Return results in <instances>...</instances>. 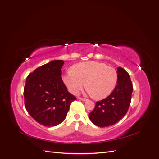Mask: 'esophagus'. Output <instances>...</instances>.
Segmentation results:
<instances>
[{"instance_id":"1","label":"esophagus","mask_w":159,"mask_h":159,"mask_svg":"<svg viewBox=\"0 0 159 159\" xmlns=\"http://www.w3.org/2000/svg\"><path fill=\"white\" fill-rule=\"evenodd\" d=\"M78 99H80V100H81V101H83V102H86V101H88V99H85V98H79Z\"/></svg>"}]
</instances>
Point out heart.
Masks as SVG:
<instances>
[{
    "mask_svg": "<svg viewBox=\"0 0 159 159\" xmlns=\"http://www.w3.org/2000/svg\"><path fill=\"white\" fill-rule=\"evenodd\" d=\"M64 83L73 94H77L86 84L88 92L97 99L112 93L117 83V72L102 62H81L71 67L62 77Z\"/></svg>",
    "mask_w": 159,
    "mask_h": 159,
    "instance_id": "obj_1",
    "label": "heart"
}]
</instances>
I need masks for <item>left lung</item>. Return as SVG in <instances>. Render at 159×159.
<instances>
[{
	"instance_id": "1",
	"label": "left lung",
	"mask_w": 159,
	"mask_h": 159,
	"mask_svg": "<svg viewBox=\"0 0 159 159\" xmlns=\"http://www.w3.org/2000/svg\"><path fill=\"white\" fill-rule=\"evenodd\" d=\"M117 84L108 97L96 102L89 117L95 125L109 127L119 121L129 109L131 101L133 84L130 75L123 68H117Z\"/></svg>"
}]
</instances>
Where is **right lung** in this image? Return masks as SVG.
<instances>
[{
	"mask_svg": "<svg viewBox=\"0 0 159 159\" xmlns=\"http://www.w3.org/2000/svg\"><path fill=\"white\" fill-rule=\"evenodd\" d=\"M61 60H53L29 74L24 88L25 107L30 116L46 127L56 126L66 117L76 98L61 79Z\"/></svg>",
	"mask_w": 159,
	"mask_h": 159,
	"instance_id": "right-lung-1",
	"label": "right lung"
}]
</instances>
